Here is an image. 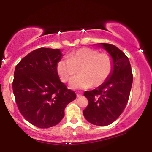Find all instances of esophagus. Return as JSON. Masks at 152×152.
<instances>
[{
  "label": "esophagus",
  "mask_w": 152,
  "mask_h": 152,
  "mask_svg": "<svg viewBox=\"0 0 152 152\" xmlns=\"http://www.w3.org/2000/svg\"><path fill=\"white\" fill-rule=\"evenodd\" d=\"M81 96H82V94L81 93H78L77 94H76V96H77L78 98V97H81Z\"/></svg>",
  "instance_id": "1"
}]
</instances>
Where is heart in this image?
<instances>
[{"label":"heart","instance_id":"1","mask_svg":"<svg viewBox=\"0 0 152 152\" xmlns=\"http://www.w3.org/2000/svg\"><path fill=\"white\" fill-rule=\"evenodd\" d=\"M56 69L64 82L69 81L78 69L79 74L71 79L69 86L73 89H82L104 83L112 71L113 61L108 53L82 48L69 54L68 58L61 59Z\"/></svg>","mask_w":152,"mask_h":152}]
</instances>
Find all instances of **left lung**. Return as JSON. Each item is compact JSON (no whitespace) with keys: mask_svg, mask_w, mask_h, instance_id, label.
Masks as SVG:
<instances>
[{"mask_svg":"<svg viewBox=\"0 0 152 152\" xmlns=\"http://www.w3.org/2000/svg\"><path fill=\"white\" fill-rule=\"evenodd\" d=\"M112 58L113 69L106 81L92 91H86L84 96L88 105L83 116L91 124L107 126L118 118L128 102L133 82L128 57L119 48L109 43H99Z\"/></svg>","mask_w":152,"mask_h":152,"instance_id":"1","label":"left lung"}]
</instances>
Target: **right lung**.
<instances>
[{"label":"right lung","instance_id":"1","mask_svg":"<svg viewBox=\"0 0 152 152\" xmlns=\"http://www.w3.org/2000/svg\"><path fill=\"white\" fill-rule=\"evenodd\" d=\"M62 56L60 49L38 48L15 69L13 91L17 106L23 116L38 128L58 124L66 105L76 98L59 78L56 66Z\"/></svg>","mask_w":152,"mask_h":152}]
</instances>
